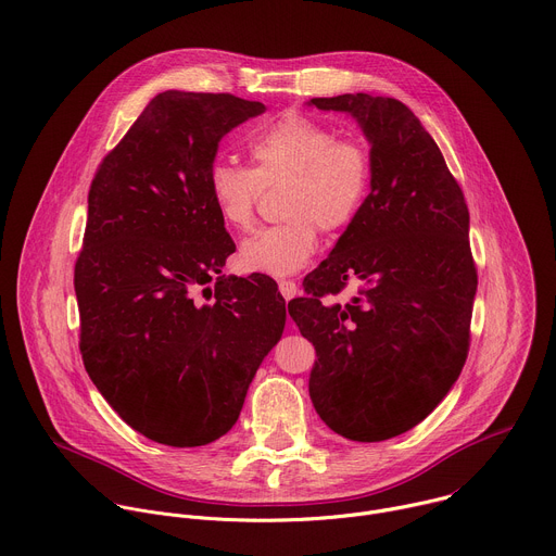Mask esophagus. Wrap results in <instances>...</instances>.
Masks as SVG:
<instances>
[{
	"mask_svg": "<svg viewBox=\"0 0 556 556\" xmlns=\"http://www.w3.org/2000/svg\"><path fill=\"white\" fill-rule=\"evenodd\" d=\"M278 289H280V293H282V298L285 300H291V298H295L298 295V285L293 282V280H280L278 282Z\"/></svg>",
	"mask_w": 556,
	"mask_h": 556,
	"instance_id": "1",
	"label": "esophagus"
}]
</instances>
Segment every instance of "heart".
I'll list each match as a JSON object with an SVG mask.
<instances>
[{
  "label": "heart",
  "instance_id": "1",
  "mask_svg": "<svg viewBox=\"0 0 556 556\" xmlns=\"http://www.w3.org/2000/svg\"><path fill=\"white\" fill-rule=\"evenodd\" d=\"M248 151L252 168L230 160L207 166L212 205L226 228L245 232L263 186L287 179L282 212L289 218L243 241L239 263L252 274H298L319 248V228L340 232L359 216L372 184V153L364 140L295 111L258 127Z\"/></svg>",
  "mask_w": 556,
  "mask_h": 556
}]
</instances>
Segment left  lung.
<instances>
[{"instance_id": "obj_1", "label": "left lung", "mask_w": 556, "mask_h": 556, "mask_svg": "<svg viewBox=\"0 0 556 556\" xmlns=\"http://www.w3.org/2000/svg\"><path fill=\"white\" fill-rule=\"evenodd\" d=\"M311 104L359 121L372 190L289 315L315 346L308 394L319 418L349 440L379 442L429 416L467 362L478 289L469 207L401 100L344 93ZM353 281L358 293L336 303Z\"/></svg>"}]
</instances>
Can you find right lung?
<instances>
[{
    "mask_svg": "<svg viewBox=\"0 0 556 556\" xmlns=\"http://www.w3.org/2000/svg\"><path fill=\"white\" fill-rule=\"evenodd\" d=\"M232 93H157L96 168L74 265L80 355L142 435L201 447L237 422L282 336L271 278H212L237 250L207 192L220 138L263 114Z\"/></svg>",
    "mask_w": 556,
    "mask_h": 556,
    "instance_id": "right-lung-1",
    "label": "right lung"
}]
</instances>
